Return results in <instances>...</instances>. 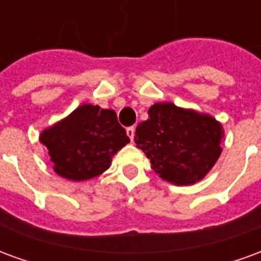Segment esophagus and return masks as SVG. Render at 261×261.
<instances>
[{"label": "esophagus", "instance_id": "esophagus-1", "mask_svg": "<svg viewBox=\"0 0 261 261\" xmlns=\"http://www.w3.org/2000/svg\"><path fill=\"white\" fill-rule=\"evenodd\" d=\"M125 133H127V136H128V138H130V141L131 142L134 141V136H136V128H134V127H128V128L125 130Z\"/></svg>", "mask_w": 261, "mask_h": 261}]
</instances>
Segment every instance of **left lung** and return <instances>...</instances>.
<instances>
[{"label": "left lung", "instance_id": "8db88e82", "mask_svg": "<svg viewBox=\"0 0 261 261\" xmlns=\"http://www.w3.org/2000/svg\"><path fill=\"white\" fill-rule=\"evenodd\" d=\"M148 116L137 125L134 141L153 172L175 186L202 180L222 152V124L211 114L170 102L152 105Z\"/></svg>", "mask_w": 261, "mask_h": 261}]
</instances>
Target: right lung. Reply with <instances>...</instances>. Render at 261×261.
Listing matches in <instances>:
<instances>
[{"instance_id":"right-lung-1","label":"right lung","mask_w":261,"mask_h":261,"mask_svg":"<svg viewBox=\"0 0 261 261\" xmlns=\"http://www.w3.org/2000/svg\"><path fill=\"white\" fill-rule=\"evenodd\" d=\"M39 140L47 148L54 172L72 181L102 175L130 142L114 110L88 103L44 128Z\"/></svg>"}]
</instances>
